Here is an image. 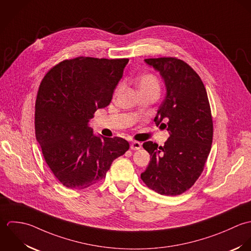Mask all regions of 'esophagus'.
I'll use <instances>...</instances> for the list:
<instances>
[{"instance_id":"obj_1","label":"esophagus","mask_w":251,"mask_h":251,"mask_svg":"<svg viewBox=\"0 0 251 251\" xmlns=\"http://www.w3.org/2000/svg\"><path fill=\"white\" fill-rule=\"evenodd\" d=\"M130 148H131V150H133V151H138V150H140V149L142 148V144H141L140 142L134 141V142L131 143Z\"/></svg>"}]
</instances>
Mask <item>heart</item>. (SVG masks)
<instances>
[{
    "instance_id": "b5f03b06",
    "label": "heart",
    "mask_w": 251,
    "mask_h": 251,
    "mask_svg": "<svg viewBox=\"0 0 251 251\" xmlns=\"http://www.w3.org/2000/svg\"><path fill=\"white\" fill-rule=\"evenodd\" d=\"M137 86L140 91V93H145V92H160V81L158 77L154 74H144L142 75L138 80H137ZM121 85H118L115 94L120 90Z\"/></svg>"
}]
</instances>
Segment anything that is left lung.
Wrapping results in <instances>:
<instances>
[{"instance_id":"obj_1","label":"left lung","mask_w":251,"mask_h":251,"mask_svg":"<svg viewBox=\"0 0 251 251\" xmlns=\"http://www.w3.org/2000/svg\"><path fill=\"white\" fill-rule=\"evenodd\" d=\"M145 61L160 73L166 84L167 95L154 121L157 126L165 125L170 137L164 147L144 143L151 158L141 178L161 195H180L199 178L211 149L213 123L206 90L199 75L180 59Z\"/></svg>"}]
</instances>
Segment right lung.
Segmentation results:
<instances>
[{"mask_svg":"<svg viewBox=\"0 0 251 251\" xmlns=\"http://www.w3.org/2000/svg\"><path fill=\"white\" fill-rule=\"evenodd\" d=\"M129 59L76 57L51 68L35 105V132L54 176L66 187L84 189L105 177L111 163L129 150L118 137L94 136L88 126L105 107Z\"/></svg>","mask_w":251,"mask_h":251,"instance_id":"1","label":"right lung"}]
</instances>
